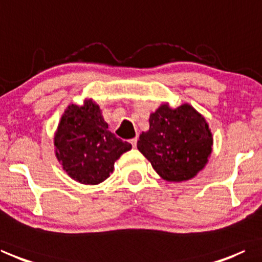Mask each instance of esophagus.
<instances>
[{"label": "esophagus", "instance_id": "1", "mask_svg": "<svg viewBox=\"0 0 262 262\" xmlns=\"http://www.w3.org/2000/svg\"><path fill=\"white\" fill-rule=\"evenodd\" d=\"M129 142L132 143V146L135 148V147H136V143H138V138H134V139H132Z\"/></svg>", "mask_w": 262, "mask_h": 262}]
</instances>
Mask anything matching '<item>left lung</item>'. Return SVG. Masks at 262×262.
Returning a JSON list of instances; mask_svg holds the SVG:
<instances>
[{"label": "left lung", "instance_id": "8db88e82", "mask_svg": "<svg viewBox=\"0 0 262 262\" xmlns=\"http://www.w3.org/2000/svg\"><path fill=\"white\" fill-rule=\"evenodd\" d=\"M213 135L204 115L189 103H162L149 115L138 149L163 180L182 182L196 177L212 154Z\"/></svg>", "mask_w": 262, "mask_h": 262}]
</instances>
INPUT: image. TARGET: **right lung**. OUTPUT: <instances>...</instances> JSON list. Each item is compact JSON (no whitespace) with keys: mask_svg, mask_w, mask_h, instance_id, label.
Segmentation results:
<instances>
[{"mask_svg":"<svg viewBox=\"0 0 262 262\" xmlns=\"http://www.w3.org/2000/svg\"><path fill=\"white\" fill-rule=\"evenodd\" d=\"M57 161L73 180L99 185L111 177L114 163L132 144L108 130L102 111L93 99L64 109L54 134Z\"/></svg>","mask_w":262,"mask_h":262,"instance_id":"add662e5","label":"right lung"}]
</instances>
